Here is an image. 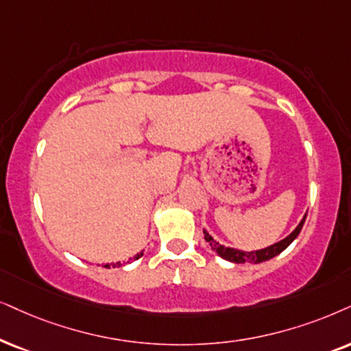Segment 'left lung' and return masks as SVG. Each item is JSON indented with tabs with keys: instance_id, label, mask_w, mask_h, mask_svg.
<instances>
[{
	"instance_id": "8db88e82",
	"label": "left lung",
	"mask_w": 351,
	"mask_h": 351,
	"mask_svg": "<svg viewBox=\"0 0 351 351\" xmlns=\"http://www.w3.org/2000/svg\"><path fill=\"white\" fill-rule=\"evenodd\" d=\"M304 220H306V217L300 221L298 227H296L293 232L288 234L285 239H282V241L275 243V245L269 246V247H264V250H259V251L246 252V251L234 250V247H227V246L220 245V243H217L215 239L206 232V230H204V238H206L208 246L212 247V251H215L217 254L221 257V259H227V261H230V263H234V264H245V263L259 264V263H264V261L272 259V257L280 254L283 250H287V247L290 246V243L293 241V239L300 234L301 228H303V225H304Z\"/></svg>"
}]
</instances>
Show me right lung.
<instances>
[{"mask_svg":"<svg viewBox=\"0 0 351 351\" xmlns=\"http://www.w3.org/2000/svg\"><path fill=\"white\" fill-rule=\"evenodd\" d=\"M141 256H143V252H139V254H136L134 257H131L130 261H136V259H139ZM130 261H128V263H130ZM112 265H113V267H114V265H121V263H117V264H105L104 267H108V269H110V267H112Z\"/></svg>","mask_w":351,"mask_h":351,"instance_id":"obj_1","label":"right lung"}]
</instances>
